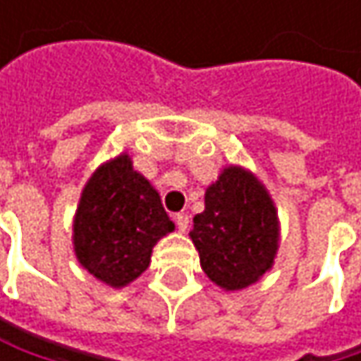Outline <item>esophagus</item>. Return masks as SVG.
<instances>
[{"label":"esophagus","mask_w":361,"mask_h":361,"mask_svg":"<svg viewBox=\"0 0 361 361\" xmlns=\"http://www.w3.org/2000/svg\"><path fill=\"white\" fill-rule=\"evenodd\" d=\"M173 219H176V224H178L180 232H185V230H188V226H190V217H188L185 213H176V215H173Z\"/></svg>","instance_id":"esophagus-1"}]
</instances>
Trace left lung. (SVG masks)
Masks as SVG:
<instances>
[{
    "label": "left lung",
    "mask_w": 361,
    "mask_h": 361,
    "mask_svg": "<svg viewBox=\"0 0 361 361\" xmlns=\"http://www.w3.org/2000/svg\"><path fill=\"white\" fill-rule=\"evenodd\" d=\"M190 238L217 286H251L271 269L278 252L280 226L269 192L251 171L226 167L207 188L204 211L194 217Z\"/></svg>",
    "instance_id": "obj_1"
}]
</instances>
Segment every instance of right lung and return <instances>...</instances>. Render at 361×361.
<instances>
[{
	"label": "right lung",
	"instance_id": "right-lung-1",
	"mask_svg": "<svg viewBox=\"0 0 361 361\" xmlns=\"http://www.w3.org/2000/svg\"><path fill=\"white\" fill-rule=\"evenodd\" d=\"M159 192L118 154L85 183L73 221L79 263L112 288L133 282L150 265L152 247L173 232Z\"/></svg>",
	"mask_w": 361,
	"mask_h": 361
}]
</instances>
